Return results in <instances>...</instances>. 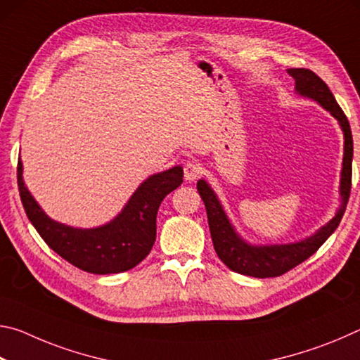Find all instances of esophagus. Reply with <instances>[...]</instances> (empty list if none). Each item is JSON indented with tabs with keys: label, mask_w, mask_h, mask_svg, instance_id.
<instances>
[{
	"label": "esophagus",
	"mask_w": 360,
	"mask_h": 360,
	"mask_svg": "<svg viewBox=\"0 0 360 360\" xmlns=\"http://www.w3.org/2000/svg\"><path fill=\"white\" fill-rule=\"evenodd\" d=\"M202 173H203V169L198 165V163L187 162L184 165V178L187 181H197L200 176H202Z\"/></svg>",
	"instance_id": "1"
}]
</instances>
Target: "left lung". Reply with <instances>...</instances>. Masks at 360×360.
<instances>
[{
	"label": "left lung",
	"mask_w": 360,
	"mask_h": 360,
	"mask_svg": "<svg viewBox=\"0 0 360 360\" xmlns=\"http://www.w3.org/2000/svg\"><path fill=\"white\" fill-rule=\"evenodd\" d=\"M289 75L295 79L297 92L313 98L324 106L335 119L340 122L341 129L345 131V157H343V172H341V208L326 227H322L318 233L311 238L295 243V245H275V246H249L235 233L227 216L219 203L214 192L205 181L197 182V188L200 197L206 206V214H208V224L212 245L216 252L230 270L246 276L254 278H275L288 273L292 268L300 265L302 262L318 251L324 245L326 240L330 236L341 222L345 214L346 205H348L351 193V181H352V135L348 117H346L343 109L335 100L333 94L328 85L322 79L314 75L311 70L304 68H292L288 70Z\"/></svg>",
	"instance_id": "8db88e82"
}]
</instances>
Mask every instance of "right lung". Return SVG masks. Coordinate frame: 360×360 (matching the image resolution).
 Listing matches in <instances>:
<instances>
[{"instance_id": "1", "label": "right lung", "mask_w": 360, "mask_h": 360, "mask_svg": "<svg viewBox=\"0 0 360 360\" xmlns=\"http://www.w3.org/2000/svg\"><path fill=\"white\" fill-rule=\"evenodd\" d=\"M181 167L146 179L133 193L124 211L98 229L81 230L58 224L44 214L22 179V163H17L20 200L33 227L46 245L79 270L95 275L127 271L150 252L155 241L157 211L162 200L182 184Z\"/></svg>"}]
</instances>
